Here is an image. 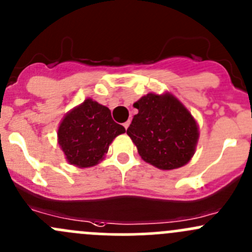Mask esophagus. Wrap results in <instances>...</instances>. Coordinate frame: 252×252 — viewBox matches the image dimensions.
Instances as JSON below:
<instances>
[{
  "mask_svg": "<svg viewBox=\"0 0 252 252\" xmlns=\"http://www.w3.org/2000/svg\"><path fill=\"white\" fill-rule=\"evenodd\" d=\"M129 124H130V122H126V123H124L123 124V126H124V128H126V129H128V126H129Z\"/></svg>",
  "mask_w": 252,
  "mask_h": 252,
  "instance_id": "34e87169",
  "label": "esophagus"
}]
</instances>
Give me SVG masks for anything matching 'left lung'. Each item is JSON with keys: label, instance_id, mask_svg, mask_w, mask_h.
<instances>
[{"label": "left lung", "instance_id": "left-lung-1", "mask_svg": "<svg viewBox=\"0 0 252 252\" xmlns=\"http://www.w3.org/2000/svg\"><path fill=\"white\" fill-rule=\"evenodd\" d=\"M138 110L126 129L144 161L159 169H174L190 161L199 130L190 112L169 94H147L134 103Z\"/></svg>", "mask_w": 252, "mask_h": 252}]
</instances>
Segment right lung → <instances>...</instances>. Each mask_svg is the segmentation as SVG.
<instances>
[{"mask_svg": "<svg viewBox=\"0 0 252 252\" xmlns=\"http://www.w3.org/2000/svg\"><path fill=\"white\" fill-rule=\"evenodd\" d=\"M124 131L107 107L88 98L64 117L58 129V144L70 164L85 168L97 164L113 139Z\"/></svg>", "mask_w": 252, "mask_h": 252, "instance_id": "obj_1", "label": "right lung"}]
</instances>
